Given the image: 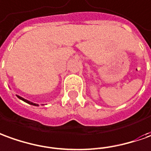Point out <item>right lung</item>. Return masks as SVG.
<instances>
[{
  "mask_svg": "<svg viewBox=\"0 0 151 151\" xmlns=\"http://www.w3.org/2000/svg\"><path fill=\"white\" fill-rule=\"evenodd\" d=\"M17 97H18L19 99H21V100L24 101L25 103H27V104H31V105H34V106H38V104H34V103H32V102L29 101V100H26V99H24V98L20 97V96H18V95H17Z\"/></svg>",
  "mask_w": 151,
  "mask_h": 151,
  "instance_id": "add662e5",
  "label": "right lung"
}]
</instances>
